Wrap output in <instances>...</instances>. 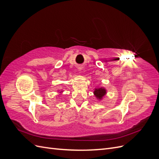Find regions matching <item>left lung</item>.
Returning a JSON list of instances; mask_svg holds the SVG:
<instances>
[{"instance_id":"1","label":"left lung","mask_w":159,"mask_h":159,"mask_svg":"<svg viewBox=\"0 0 159 159\" xmlns=\"http://www.w3.org/2000/svg\"><path fill=\"white\" fill-rule=\"evenodd\" d=\"M96 98L98 99H102L104 97V95L107 93L106 89L104 88H95L93 92Z\"/></svg>"}]
</instances>
